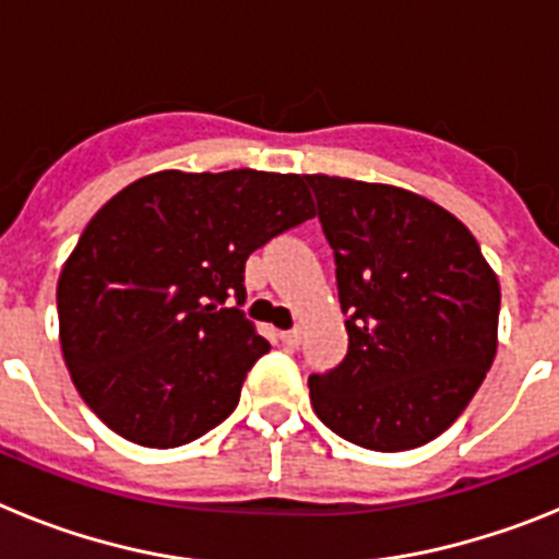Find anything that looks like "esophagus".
Segmentation results:
<instances>
[{
  "instance_id": "1",
  "label": "esophagus",
  "mask_w": 559,
  "mask_h": 559,
  "mask_svg": "<svg viewBox=\"0 0 559 559\" xmlns=\"http://www.w3.org/2000/svg\"><path fill=\"white\" fill-rule=\"evenodd\" d=\"M280 338H283L285 347H299V341H302V328L285 330V333H280Z\"/></svg>"
}]
</instances>
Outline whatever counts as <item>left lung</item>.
Instances as JSON below:
<instances>
[{
	"label": "left lung",
	"instance_id": "left-lung-1",
	"mask_svg": "<svg viewBox=\"0 0 559 559\" xmlns=\"http://www.w3.org/2000/svg\"><path fill=\"white\" fill-rule=\"evenodd\" d=\"M333 246L347 358L310 374L330 431L369 451H412L456 423L498 347V276L471 229L417 192L305 176Z\"/></svg>",
	"mask_w": 559,
	"mask_h": 559
}]
</instances>
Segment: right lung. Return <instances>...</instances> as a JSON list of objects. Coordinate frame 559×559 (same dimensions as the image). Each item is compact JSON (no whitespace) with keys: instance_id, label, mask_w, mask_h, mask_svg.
I'll list each match as a JSON object with an SVG mask.
<instances>
[{"instance_id":"obj_1","label":"right lung","mask_w":559,"mask_h":559,"mask_svg":"<svg viewBox=\"0 0 559 559\" xmlns=\"http://www.w3.org/2000/svg\"><path fill=\"white\" fill-rule=\"evenodd\" d=\"M296 173L159 170L97 210L58 276L61 353L128 442L179 448L235 412L269 341L237 308L251 251L313 218Z\"/></svg>"}]
</instances>
